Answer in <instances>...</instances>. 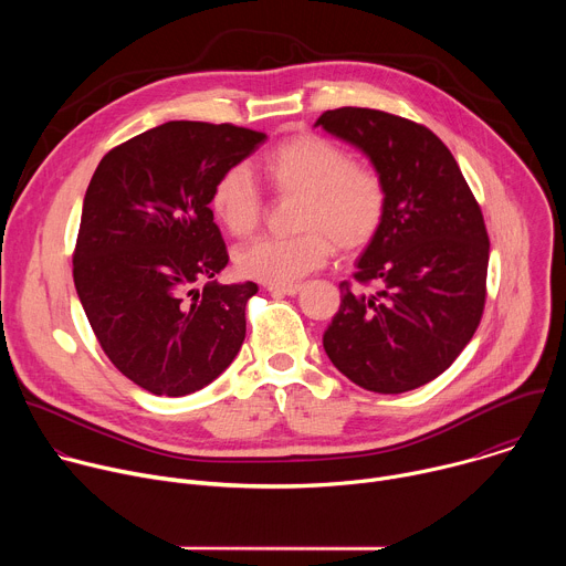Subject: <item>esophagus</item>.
I'll return each mask as SVG.
<instances>
[{"mask_svg": "<svg viewBox=\"0 0 566 566\" xmlns=\"http://www.w3.org/2000/svg\"><path fill=\"white\" fill-rule=\"evenodd\" d=\"M266 291L273 295H297L302 291V286L300 284H269Z\"/></svg>", "mask_w": 566, "mask_h": 566, "instance_id": "obj_1", "label": "esophagus"}]
</instances>
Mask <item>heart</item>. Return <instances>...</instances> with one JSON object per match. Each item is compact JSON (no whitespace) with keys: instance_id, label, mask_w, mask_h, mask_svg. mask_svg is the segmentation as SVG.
Segmentation results:
<instances>
[{"instance_id":"obj_1","label":"heart","mask_w":566,"mask_h":566,"mask_svg":"<svg viewBox=\"0 0 566 566\" xmlns=\"http://www.w3.org/2000/svg\"><path fill=\"white\" fill-rule=\"evenodd\" d=\"M262 175L277 195L304 197L300 228L289 239H258L234 255L244 277L291 284L319 269L334 253L365 249L382 226L387 190L378 172L356 166L336 143L300 134L262 160ZM210 210L234 237H249L262 221L264 201L244 168L226 170L210 192Z\"/></svg>"}]
</instances>
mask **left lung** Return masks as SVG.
<instances>
[{"mask_svg": "<svg viewBox=\"0 0 566 566\" xmlns=\"http://www.w3.org/2000/svg\"><path fill=\"white\" fill-rule=\"evenodd\" d=\"M315 127L363 151L387 190L380 230L356 260L358 284L322 336L363 389L400 394L443 374L486 302L489 234L450 149L428 127L378 109L325 112Z\"/></svg>", "mask_w": 566, "mask_h": 566, "instance_id": "obj_1", "label": "left lung"}]
</instances>
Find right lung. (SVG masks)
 Here are the masks:
<instances>
[{
  "label": "right lung",
  "instance_id": "obj_1",
  "mask_svg": "<svg viewBox=\"0 0 566 566\" xmlns=\"http://www.w3.org/2000/svg\"><path fill=\"white\" fill-rule=\"evenodd\" d=\"M264 140L234 125L170 120L114 147L92 177L75 291L116 369L156 396L206 387L247 338L258 284H217L228 253L210 192Z\"/></svg>",
  "mask_w": 566,
  "mask_h": 566
}]
</instances>
